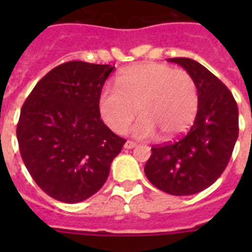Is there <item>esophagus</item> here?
<instances>
[{
  "mask_svg": "<svg viewBox=\"0 0 252 252\" xmlns=\"http://www.w3.org/2000/svg\"><path fill=\"white\" fill-rule=\"evenodd\" d=\"M136 146H137V144L133 141H130V140H128V141L124 144V148H126V149H133V148H136Z\"/></svg>",
  "mask_w": 252,
  "mask_h": 252,
  "instance_id": "34e87169",
  "label": "esophagus"
}]
</instances>
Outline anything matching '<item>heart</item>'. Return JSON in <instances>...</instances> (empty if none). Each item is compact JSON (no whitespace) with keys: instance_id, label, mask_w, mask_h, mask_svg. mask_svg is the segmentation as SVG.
I'll list each match as a JSON object with an SVG mask.
<instances>
[{"instance_id":"1","label":"heart","mask_w":252,"mask_h":252,"mask_svg":"<svg viewBox=\"0 0 252 252\" xmlns=\"http://www.w3.org/2000/svg\"><path fill=\"white\" fill-rule=\"evenodd\" d=\"M119 89L104 87L99 95L100 116L115 133H124L137 112L133 126L137 138L161 133L172 140L187 132L199 111V89L186 70L158 63L124 69L118 77Z\"/></svg>"}]
</instances>
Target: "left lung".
<instances>
[{
	"mask_svg": "<svg viewBox=\"0 0 252 252\" xmlns=\"http://www.w3.org/2000/svg\"><path fill=\"white\" fill-rule=\"evenodd\" d=\"M199 89V111L186 134L152 146L145 175L158 189L175 196L193 195L219 179L230 161L238 138V106L217 77L197 61L175 57Z\"/></svg>",
	"mask_w": 252,
	"mask_h": 252,
	"instance_id": "8db88e82",
	"label": "left lung"
}]
</instances>
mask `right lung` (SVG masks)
Instances as JSON below:
<instances>
[{"label":"right lung","mask_w":252,"mask_h":252,"mask_svg":"<svg viewBox=\"0 0 252 252\" xmlns=\"http://www.w3.org/2000/svg\"><path fill=\"white\" fill-rule=\"evenodd\" d=\"M114 68L64 63L37 82L22 106V159L35 183L59 201L80 203L98 192L126 144L99 112V95Z\"/></svg>","instance_id":"add662e5"}]
</instances>
